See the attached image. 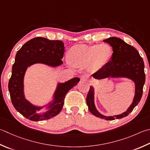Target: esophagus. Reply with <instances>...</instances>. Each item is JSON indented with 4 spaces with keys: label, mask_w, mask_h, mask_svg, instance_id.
<instances>
[{
    "label": "esophagus",
    "mask_w": 150,
    "mask_h": 150,
    "mask_svg": "<svg viewBox=\"0 0 150 150\" xmlns=\"http://www.w3.org/2000/svg\"><path fill=\"white\" fill-rule=\"evenodd\" d=\"M81 81H88V77L87 75H82L81 77Z\"/></svg>",
    "instance_id": "34e87169"
}]
</instances>
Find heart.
I'll return each mask as SVG.
<instances>
[{
  "mask_svg": "<svg viewBox=\"0 0 150 150\" xmlns=\"http://www.w3.org/2000/svg\"><path fill=\"white\" fill-rule=\"evenodd\" d=\"M112 55V49L107 43L86 45H77L69 50L68 59L73 66H87L90 71L100 69L109 62Z\"/></svg>",
  "mask_w": 150,
  "mask_h": 150,
  "instance_id": "heart-1",
  "label": "heart"
}]
</instances>
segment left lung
Wrapping results in <instances>:
<instances>
[{
	"label": "left lung",
	"instance_id": "8db88e82",
	"mask_svg": "<svg viewBox=\"0 0 150 150\" xmlns=\"http://www.w3.org/2000/svg\"><path fill=\"white\" fill-rule=\"evenodd\" d=\"M112 47V55L110 60L101 69L92 75V77L100 81L107 78H126L130 79L134 84V96L131 104L126 111L118 115L105 116L97 109L95 105V89L90 86L86 97V104L93 115L106 120L121 119L127 116L141 99L143 86L145 83L144 64L137 50L119 38L111 37L104 40Z\"/></svg>",
	"mask_w": 150,
	"mask_h": 150
}]
</instances>
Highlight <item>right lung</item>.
I'll return each instance as SVG.
<instances>
[{
    "label": "right lung",
    "mask_w": 150,
    "mask_h": 150,
    "mask_svg": "<svg viewBox=\"0 0 150 150\" xmlns=\"http://www.w3.org/2000/svg\"><path fill=\"white\" fill-rule=\"evenodd\" d=\"M65 47L60 40H49L37 37L28 41L16 55L8 90L11 103L17 112L26 118L38 122L51 119L58 115L63 107L64 99L70 89L80 81L74 77L64 83H58L52 99L44 105H34L26 99L24 79L28 67L37 64L56 68L63 64ZM43 109L45 112L40 113Z\"/></svg>",
    "instance_id": "add662e5"
}]
</instances>
